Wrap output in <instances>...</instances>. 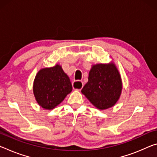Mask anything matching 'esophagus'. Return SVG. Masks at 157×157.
Listing matches in <instances>:
<instances>
[{
    "instance_id": "1",
    "label": "esophagus",
    "mask_w": 157,
    "mask_h": 157,
    "mask_svg": "<svg viewBox=\"0 0 157 157\" xmlns=\"http://www.w3.org/2000/svg\"><path fill=\"white\" fill-rule=\"evenodd\" d=\"M84 84L82 81H75L73 83V86L74 89H76L77 90H81L83 87Z\"/></svg>"
}]
</instances>
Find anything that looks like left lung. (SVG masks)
<instances>
[{
  "label": "left lung",
  "instance_id": "1",
  "mask_svg": "<svg viewBox=\"0 0 157 157\" xmlns=\"http://www.w3.org/2000/svg\"><path fill=\"white\" fill-rule=\"evenodd\" d=\"M88 82L82 89L88 100L101 110L113 107L121 95V77L113 63L96 64L89 71Z\"/></svg>",
  "mask_w": 157,
  "mask_h": 157
}]
</instances>
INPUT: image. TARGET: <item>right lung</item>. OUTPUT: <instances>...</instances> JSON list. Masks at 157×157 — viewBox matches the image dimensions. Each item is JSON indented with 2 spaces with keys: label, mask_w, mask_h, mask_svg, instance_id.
<instances>
[{
  "label": "right lung",
  "mask_w": 157,
  "mask_h": 157,
  "mask_svg": "<svg viewBox=\"0 0 157 157\" xmlns=\"http://www.w3.org/2000/svg\"><path fill=\"white\" fill-rule=\"evenodd\" d=\"M72 89L69 78L59 65L40 70L34 80L35 98L39 105L47 110H52L60 104Z\"/></svg>",
  "instance_id": "obj_1"
}]
</instances>
